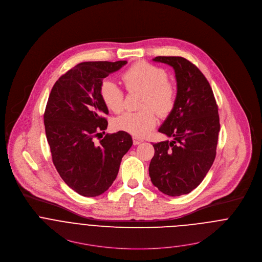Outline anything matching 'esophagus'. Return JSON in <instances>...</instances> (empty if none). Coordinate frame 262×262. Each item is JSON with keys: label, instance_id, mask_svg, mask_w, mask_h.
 <instances>
[{"label": "esophagus", "instance_id": "1", "mask_svg": "<svg viewBox=\"0 0 262 262\" xmlns=\"http://www.w3.org/2000/svg\"><path fill=\"white\" fill-rule=\"evenodd\" d=\"M143 140L141 138H138V137H133V143L134 145H139L140 143H142Z\"/></svg>", "mask_w": 262, "mask_h": 262}]
</instances>
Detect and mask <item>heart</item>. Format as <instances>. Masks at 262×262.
<instances>
[{
  "label": "heart",
  "instance_id": "obj_1",
  "mask_svg": "<svg viewBox=\"0 0 262 262\" xmlns=\"http://www.w3.org/2000/svg\"><path fill=\"white\" fill-rule=\"evenodd\" d=\"M121 78L130 92H142L138 112H125L114 120V127L135 137L145 136L157 123V116H168L174 109L177 97L175 85L167 80V72L147 62H137L122 73ZM100 96L105 106L114 113L124 108V93L110 79L100 84ZM155 110L153 111L152 109Z\"/></svg>",
  "mask_w": 262,
  "mask_h": 262
}]
</instances>
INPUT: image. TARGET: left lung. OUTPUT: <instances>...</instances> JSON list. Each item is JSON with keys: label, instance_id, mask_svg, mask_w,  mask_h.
<instances>
[{"label": "left lung", "instance_id": "1", "mask_svg": "<svg viewBox=\"0 0 262 262\" xmlns=\"http://www.w3.org/2000/svg\"><path fill=\"white\" fill-rule=\"evenodd\" d=\"M153 61L174 69L177 97L158 130L173 140L153 144L149 176L162 193L180 196L195 189L213 164L220 130L218 106L207 79L190 61L164 56Z\"/></svg>", "mask_w": 262, "mask_h": 262}]
</instances>
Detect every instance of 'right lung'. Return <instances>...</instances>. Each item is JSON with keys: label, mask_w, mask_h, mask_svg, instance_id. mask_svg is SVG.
<instances>
[{"label": "right lung", "mask_w": 262, "mask_h": 262, "mask_svg": "<svg viewBox=\"0 0 262 262\" xmlns=\"http://www.w3.org/2000/svg\"><path fill=\"white\" fill-rule=\"evenodd\" d=\"M126 64L80 63L57 80L49 96L44 124L52 160L64 182L82 196L95 197L109 189L133 144L124 131L101 138L109 111L100 96V84ZM100 136L102 139L97 142Z\"/></svg>", "instance_id": "obj_1"}]
</instances>
